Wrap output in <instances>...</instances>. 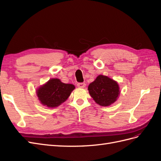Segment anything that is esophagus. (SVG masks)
I'll return each instance as SVG.
<instances>
[{
	"instance_id": "34e87169",
	"label": "esophagus",
	"mask_w": 161,
	"mask_h": 161,
	"mask_svg": "<svg viewBox=\"0 0 161 161\" xmlns=\"http://www.w3.org/2000/svg\"><path fill=\"white\" fill-rule=\"evenodd\" d=\"M77 86L79 87V88H85L86 86V84L85 82H79V83L77 84Z\"/></svg>"
}]
</instances>
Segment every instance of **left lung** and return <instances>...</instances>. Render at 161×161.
<instances>
[{
  "label": "left lung",
  "mask_w": 161,
  "mask_h": 161,
  "mask_svg": "<svg viewBox=\"0 0 161 161\" xmlns=\"http://www.w3.org/2000/svg\"><path fill=\"white\" fill-rule=\"evenodd\" d=\"M88 90L95 103L104 107L115 103L120 94L118 82L108 76L101 75L89 84Z\"/></svg>",
  "instance_id": "8db88e82"
}]
</instances>
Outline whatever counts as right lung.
Segmentation results:
<instances>
[{"label":"right lung","mask_w":161,"mask_h":161,"mask_svg":"<svg viewBox=\"0 0 161 161\" xmlns=\"http://www.w3.org/2000/svg\"><path fill=\"white\" fill-rule=\"evenodd\" d=\"M75 89L74 85L64 83L58 79H51L39 87L36 94L43 105L54 108L66 101Z\"/></svg>","instance_id":"add662e5"}]
</instances>
